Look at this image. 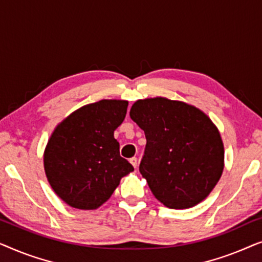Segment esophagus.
<instances>
[{
	"label": "esophagus",
	"instance_id": "esophagus-1",
	"mask_svg": "<svg viewBox=\"0 0 262 262\" xmlns=\"http://www.w3.org/2000/svg\"><path fill=\"white\" fill-rule=\"evenodd\" d=\"M130 163L134 166V168H137V159H136V157H132V159H130Z\"/></svg>",
	"mask_w": 262,
	"mask_h": 262
}]
</instances>
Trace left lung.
Segmentation results:
<instances>
[{"mask_svg": "<svg viewBox=\"0 0 262 262\" xmlns=\"http://www.w3.org/2000/svg\"><path fill=\"white\" fill-rule=\"evenodd\" d=\"M131 119L144 131L139 171L169 209L203 202L224 169V144L213 121L195 106L162 96L137 100Z\"/></svg>", "mask_w": 262, "mask_h": 262, "instance_id": "left-lung-1", "label": "left lung"}]
</instances>
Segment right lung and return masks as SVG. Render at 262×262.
<instances>
[{
    "mask_svg": "<svg viewBox=\"0 0 262 262\" xmlns=\"http://www.w3.org/2000/svg\"><path fill=\"white\" fill-rule=\"evenodd\" d=\"M128 101L103 99L74 111L55 127L44 151V169L53 191L80 210H95L111 198L134 167L119 154L114 131Z\"/></svg>",
    "mask_w": 262,
    "mask_h": 262,
    "instance_id": "add662e5",
    "label": "right lung"
}]
</instances>
